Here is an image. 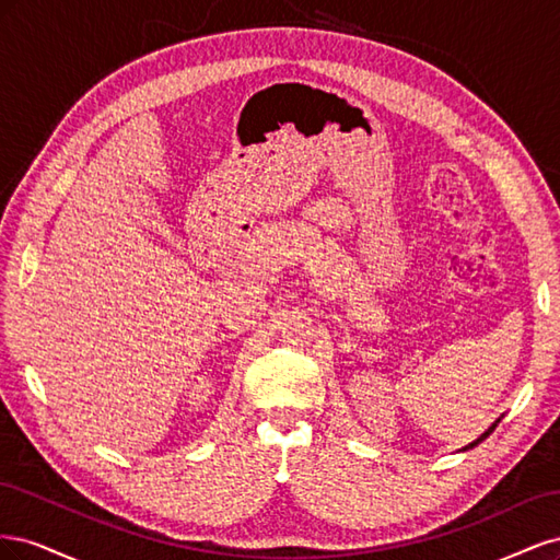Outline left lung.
<instances>
[{
	"instance_id": "obj_1",
	"label": "left lung",
	"mask_w": 560,
	"mask_h": 560,
	"mask_svg": "<svg viewBox=\"0 0 560 560\" xmlns=\"http://www.w3.org/2000/svg\"><path fill=\"white\" fill-rule=\"evenodd\" d=\"M498 422H500V420H495V422H493V425H490V428H488V430H486V432H483V434H481V436L477 439V442H471L469 446H465V451H467V448H474V446H477V444H481V442H483V439H486V436H488L490 432H493V430L498 428Z\"/></svg>"
}]
</instances>
